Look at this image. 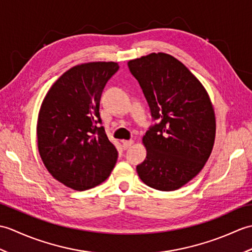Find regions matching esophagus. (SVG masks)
I'll return each instance as SVG.
<instances>
[{"mask_svg": "<svg viewBox=\"0 0 252 252\" xmlns=\"http://www.w3.org/2000/svg\"><path fill=\"white\" fill-rule=\"evenodd\" d=\"M133 143H134V142H133L132 140H129V141H123L122 142V145H123V148H129V147H131L132 145H133Z\"/></svg>", "mask_w": 252, "mask_h": 252, "instance_id": "esophagus-1", "label": "esophagus"}]
</instances>
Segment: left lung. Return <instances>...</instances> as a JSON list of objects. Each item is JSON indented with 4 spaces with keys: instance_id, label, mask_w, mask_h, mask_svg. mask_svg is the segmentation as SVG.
I'll list each match as a JSON object with an SVG mask.
<instances>
[{
    "instance_id": "obj_1",
    "label": "left lung",
    "mask_w": 252,
    "mask_h": 252,
    "mask_svg": "<svg viewBox=\"0 0 252 252\" xmlns=\"http://www.w3.org/2000/svg\"><path fill=\"white\" fill-rule=\"evenodd\" d=\"M127 66L140 83L152 115L160 123L142 142L146 159L136 167L152 189H181L200 172L216 140V115L210 96L184 63L165 53H152Z\"/></svg>"
}]
</instances>
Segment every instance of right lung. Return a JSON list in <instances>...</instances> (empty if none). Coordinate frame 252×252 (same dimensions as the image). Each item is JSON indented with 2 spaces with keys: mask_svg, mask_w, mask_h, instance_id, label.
I'll return each instance as SVG.
<instances>
[{
  "mask_svg": "<svg viewBox=\"0 0 252 252\" xmlns=\"http://www.w3.org/2000/svg\"><path fill=\"white\" fill-rule=\"evenodd\" d=\"M119 65L91 62L58 78L42 101L36 122L37 149L45 168L74 190L93 189L108 178L118 152L99 118L100 95Z\"/></svg>",
  "mask_w": 252,
  "mask_h": 252,
  "instance_id": "obj_1",
  "label": "right lung"
}]
</instances>
